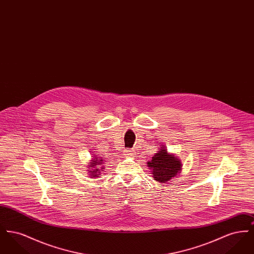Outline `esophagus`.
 Here are the masks:
<instances>
[{
	"label": "esophagus",
	"mask_w": 254,
	"mask_h": 254,
	"mask_svg": "<svg viewBox=\"0 0 254 254\" xmlns=\"http://www.w3.org/2000/svg\"><path fill=\"white\" fill-rule=\"evenodd\" d=\"M125 155H126V156H128V157H132V156L135 155V152H134V150H132V149L127 148V149L125 150Z\"/></svg>",
	"instance_id": "esophagus-1"
}]
</instances>
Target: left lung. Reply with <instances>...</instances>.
<instances>
[{
    "label": "left lung",
    "instance_id": "left-lung-1",
    "mask_svg": "<svg viewBox=\"0 0 254 254\" xmlns=\"http://www.w3.org/2000/svg\"><path fill=\"white\" fill-rule=\"evenodd\" d=\"M147 166L152 169L154 180L167 183L177 175L181 170V162L172 154H169L167 149H160L147 162Z\"/></svg>",
    "mask_w": 254,
    "mask_h": 254
}]
</instances>
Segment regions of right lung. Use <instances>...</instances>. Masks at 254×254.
Returning <instances> with one entry per match:
<instances>
[{
    "mask_svg": "<svg viewBox=\"0 0 254 254\" xmlns=\"http://www.w3.org/2000/svg\"><path fill=\"white\" fill-rule=\"evenodd\" d=\"M94 157H95V159H94V160H91L92 163H91V165H90L91 168H94V169H93L92 171H90V172H91L90 175L93 176V177H95V176L97 177V176L99 175L98 173H100V172L103 170V169H101L103 168V167H101V166L103 165V163H104L105 161L103 160V159H104L103 157H98V156H94ZM99 167L100 168V169H98ZM88 171H89V170H88Z\"/></svg>",
    "mask_w": 254,
    "mask_h": 254,
    "instance_id": "right-lung-1",
    "label": "right lung"
}]
</instances>
